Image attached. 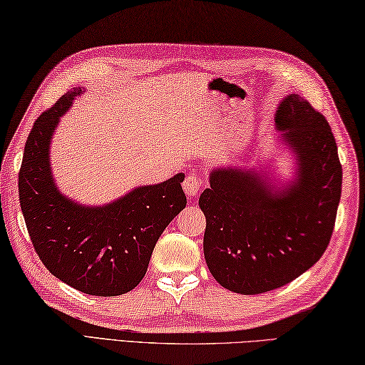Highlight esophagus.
<instances>
[{
  "mask_svg": "<svg viewBox=\"0 0 365 365\" xmlns=\"http://www.w3.org/2000/svg\"><path fill=\"white\" fill-rule=\"evenodd\" d=\"M202 184L203 182L198 176L189 175V176H185V180L182 182V187H184V192L187 193L189 197H197L200 193V189H202Z\"/></svg>",
  "mask_w": 365,
  "mask_h": 365,
  "instance_id": "1",
  "label": "esophagus"
}]
</instances>
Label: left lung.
Here are the masks:
<instances>
[{"instance_id":"8db88e82","label":"left lung","mask_w":365,"mask_h":365,"mask_svg":"<svg viewBox=\"0 0 365 365\" xmlns=\"http://www.w3.org/2000/svg\"><path fill=\"white\" fill-rule=\"evenodd\" d=\"M276 123L299 167L292 185L274 193L257 173L227 167L214 170L200 195L207 267L235 293H266L299 277L322 258L336 225L341 165L328 121L292 94Z\"/></svg>"}]
</instances>
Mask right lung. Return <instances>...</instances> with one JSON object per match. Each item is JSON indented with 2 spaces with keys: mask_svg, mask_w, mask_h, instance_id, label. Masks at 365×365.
Here are the masks:
<instances>
[{
  "mask_svg": "<svg viewBox=\"0 0 365 365\" xmlns=\"http://www.w3.org/2000/svg\"><path fill=\"white\" fill-rule=\"evenodd\" d=\"M80 93L73 88L61 96L29 132L19 173L20 206L36 254L55 277L81 293L120 296L145 277L159 236L187 203L184 175L98 207L59 193L50 172V140Z\"/></svg>",
  "mask_w": 365,
  "mask_h": 365,
  "instance_id": "add662e5",
  "label": "right lung"
}]
</instances>
